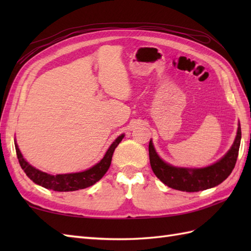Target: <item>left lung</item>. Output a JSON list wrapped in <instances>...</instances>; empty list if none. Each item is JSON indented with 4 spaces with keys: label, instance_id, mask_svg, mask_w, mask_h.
Wrapping results in <instances>:
<instances>
[{
    "label": "left lung",
    "instance_id": "1",
    "mask_svg": "<svg viewBox=\"0 0 251 251\" xmlns=\"http://www.w3.org/2000/svg\"><path fill=\"white\" fill-rule=\"evenodd\" d=\"M242 130L238 122L235 140L219 161L201 168H186L173 166L159 157L152 139L149 143V156L153 173L164 184L183 192H199L211 189L223 182L235 167L241 146Z\"/></svg>",
    "mask_w": 251,
    "mask_h": 251
}]
</instances>
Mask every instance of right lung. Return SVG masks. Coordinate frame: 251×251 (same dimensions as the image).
Wrapping results in <instances>:
<instances>
[{"instance_id": "obj_1", "label": "right lung", "mask_w": 251, "mask_h": 251, "mask_svg": "<svg viewBox=\"0 0 251 251\" xmlns=\"http://www.w3.org/2000/svg\"><path fill=\"white\" fill-rule=\"evenodd\" d=\"M124 134L119 136L112 142L110 148L106 150L104 156L100 159L93 167H90L84 172L72 173V174H61V175H50L47 173L42 172L40 169H36L25 161V157L21 154L17 142L15 140L16 153L21 168L24 169L25 175L33 181L35 184L43 186L45 189L57 191V192H70L76 191L81 189H86L88 186L94 185L96 182L103 177L104 174L108 172L111 165L112 155L115 148L120 145V142L124 138Z\"/></svg>"}]
</instances>
